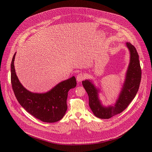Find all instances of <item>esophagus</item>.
<instances>
[{
	"label": "esophagus",
	"instance_id": "1",
	"mask_svg": "<svg viewBox=\"0 0 152 152\" xmlns=\"http://www.w3.org/2000/svg\"><path fill=\"white\" fill-rule=\"evenodd\" d=\"M85 78V75L82 73H79L76 76V79L78 82H80L83 80Z\"/></svg>",
	"mask_w": 152,
	"mask_h": 152
}]
</instances>
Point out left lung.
I'll list each match as a JSON object with an SVG mask.
<instances>
[{
  "label": "left lung",
  "mask_w": 152,
  "mask_h": 152,
  "mask_svg": "<svg viewBox=\"0 0 152 152\" xmlns=\"http://www.w3.org/2000/svg\"><path fill=\"white\" fill-rule=\"evenodd\" d=\"M131 53V60L126 73V80L118 99L114 106L104 107L98 98V90L90 80L82 81V85L89 97V106L96 117L108 119L123 112L135 98L141 79V69L139 56L135 48L130 42L126 43Z\"/></svg>",
  "instance_id": "left-lung-1"
}]
</instances>
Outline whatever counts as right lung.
I'll return each instance as SVG.
<instances>
[{
	"mask_svg": "<svg viewBox=\"0 0 152 152\" xmlns=\"http://www.w3.org/2000/svg\"><path fill=\"white\" fill-rule=\"evenodd\" d=\"M13 56L11 68V81L12 90L19 103L30 114L46 123L60 120L67 110V99L69 91L76 86L75 76L62 81L46 93H33L21 85L15 74Z\"/></svg>",
	"mask_w": 152,
	"mask_h": 152,
	"instance_id": "1",
	"label": "right lung"
}]
</instances>
